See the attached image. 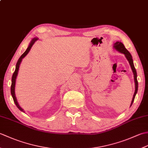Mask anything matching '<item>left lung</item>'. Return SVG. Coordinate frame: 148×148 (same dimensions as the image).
<instances>
[{"mask_svg":"<svg viewBox=\"0 0 148 148\" xmlns=\"http://www.w3.org/2000/svg\"><path fill=\"white\" fill-rule=\"evenodd\" d=\"M113 47H114V48L115 49H116V51H118L119 53H123V54L125 55V57H126V58L127 59V60L128 61V62H129L130 67H131L132 70V72H133L134 81H135V92H134V94L132 100V102H131L130 106V107H131L134 101L135 97H136V94L137 93V90H138V81H137V72H136V68H135L134 65L132 56V55H131L130 53H129V51H128V50L126 48H125V47L123 45V44L121 42H119V41L116 42L114 44V45H113Z\"/></svg>","mask_w":148,"mask_h":148,"instance_id":"1","label":"left lung"}]
</instances>
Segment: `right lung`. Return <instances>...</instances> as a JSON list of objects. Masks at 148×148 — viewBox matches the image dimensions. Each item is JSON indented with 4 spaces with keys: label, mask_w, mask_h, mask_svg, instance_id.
Returning a JSON list of instances; mask_svg holds the SVG:
<instances>
[{
    "label": "right lung",
    "mask_w": 148,
    "mask_h": 148,
    "mask_svg": "<svg viewBox=\"0 0 148 148\" xmlns=\"http://www.w3.org/2000/svg\"><path fill=\"white\" fill-rule=\"evenodd\" d=\"M39 39L37 38V37H35V38L32 39V40H31V42H30L29 44V46H28L27 49H26V51H25L23 55H22L20 58L18 59V60L16 63V69H15V71L14 72L13 74H12V79H11V95L12 97V99H13V100L14 102L15 103L16 106L17 108L20 110L21 111L25 112V111L24 110L22 109L21 107L20 106V105H19V103L17 101V99H16V95H15V84H16V77L18 76V71H19V67H20V64L21 62L22 61V59H23L25 56L28 53H29V52L30 51V50L31 49V48H32V46L34 45V44L35 43V42L36 41V40H38Z\"/></svg>",
    "instance_id": "add662e5"
}]
</instances>
